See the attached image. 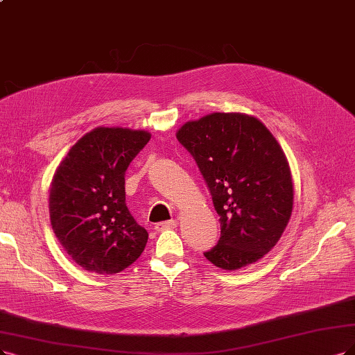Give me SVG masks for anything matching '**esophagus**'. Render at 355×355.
Segmentation results:
<instances>
[{
    "label": "esophagus",
    "mask_w": 355,
    "mask_h": 355,
    "mask_svg": "<svg viewBox=\"0 0 355 355\" xmlns=\"http://www.w3.org/2000/svg\"><path fill=\"white\" fill-rule=\"evenodd\" d=\"M175 227H177V220L171 219V220H166V222H159V224H156L155 230H156L157 232H161V231H166V230H174Z\"/></svg>",
    "instance_id": "esophagus-1"
}]
</instances>
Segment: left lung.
<instances>
[{"label":"left lung","mask_w":355,"mask_h":355,"mask_svg":"<svg viewBox=\"0 0 355 355\" xmlns=\"http://www.w3.org/2000/svg\"><path fill=\"white\" fill-rule=\"evenodd\" d=\"M177 139L198 162L220 216V239L205 257L224 270L256 263L277 245L293 212V175L281 144L243 112L187 121Z\"/></svg>","instance_id":"8db88e82"}]
</instances>
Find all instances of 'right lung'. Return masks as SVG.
I'll return each mask as SVG.
<instances>
[{"mask_svg":"<svg viewBox=\"0 0 355 355\" xmlns=\"http://www.w3.org/2000/svg\"><path fill=\"white\" fill-rule=\"evenodd\" d=\"M150 133L96 127L65 155L52 177L49 218L64 250L85 270L112 275L140 257L149 234L125 206V171Z\"/></svg>","mask_w":355,"mask_h":355,"instance_id":"obj_1","label":"right lung"}]
</instances>
